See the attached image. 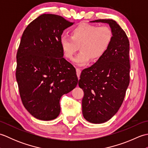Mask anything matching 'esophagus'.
Masks as SVG:
<instances>
[{
    "instance_id": "1",
    "label": "esophagus",
    "mask_w": 148,
    "mask_h": 148,
    "mask_svg": "<svg viewBox=\"0 0 148 148\" xmlns=\"http://www.w3.org/2000/svg\"><path fill=\"white\" fill-rule=\"evenodd\" d=\"M81 72V69L80 68H77L76 69V74H77V76L78 78H79V77L80 76Z\"/></svg>"
}]
</instances>
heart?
Here are the masks:
<instances>
[{
  "label": "heart",
  "mask_w": 148,
  "mask_h": 148,
  "mask_svg": "<svg viewBox=\"0 0 148 148\" xmlns=\"http://www.w3.org/2000/svg\"><path fill=\"white\" fill-rule=\"evenodd\" d=\"M113 33L108 26L80 23L71 31V37L64 36L60 45L64 55L69 60L74 57L78 48L81 50L75 62L83 65L101 58L112 42Z\"/></svg>",
  "instance_id": "heart-1"
}]
</instances>
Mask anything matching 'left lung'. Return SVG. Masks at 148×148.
Instances as JSON below:
<instances>
[{
	"instance_id": "1",
	"label": "left lung",
	"mask_w": 148,
	"mask_h": 148,
	"mask_svg": "<svg viewBox=\"0 0 148 148\" xmlns=\"http://www.w3.org/2000/svg\"><path fill=\"white\" fill-rule=\"evenodd\" d=\"M109 25L113 38L108 49L95 64L82 71L79 86L82 88L84 119L102 123L111 119L123 102L130 83L129 40L113 20H97Z\"/></svg>"
}]
</instances>
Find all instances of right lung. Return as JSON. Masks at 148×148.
I'll return each instance as SVG.
<instances>
[{"mask_svg": "<svg viewBox=\"0 0 148 148\" xmlns=\"http://www.w3.org/2000/svg\"><path fill=\"white\" fill-rule=\"evenodd\" d=\"M74 24L61 16L43 14L24 30L16 54V78L21 100L34 117L55 119L60 99L76 86V69L63 57L60 39Z\"/></svg>", "mask_w": 148, "mask_h": 148, "instance_id": "obj_1", "label": "right lung"}]
</instances>
